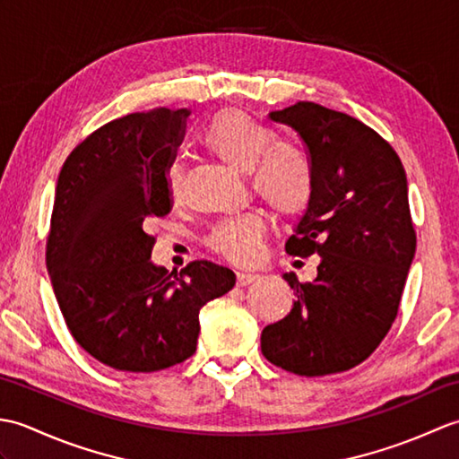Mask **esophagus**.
Segmentation results:
<instances>
[{"instance_id": "obj_1", "label": "esophagus", "mask_w": 459, "mask_h": 459, "mask_svg": "<svg viewBox=\"0 0 459 459\" xmlns=\"http://www.w3.org/2000/svg\"><path fill=\"white\" fill-rule=\"evenodd\" d=\"M260 276L258 274H250V272H238L237 274V281L238 286H248L252 281H256Z\"/></svg>"}]
</instances>
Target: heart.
Listing matches in <instances>:
<instances>
[{
    "mask_svg": "<svg viewBox=\"0 0 459 459\" xmlns=\"http://www.w3.org/2000/svg\"><path fill=\"white\" fill-rule=\"evenodd\" d=\"M203 142L240 173H250L252 187L272 209L286 217L301 214L314 197V169L304 152L276 142L264 124L238 110L219 112L204 130ZM183 175L178 165L168 169V189L178 199ZM266 221L260 212L238 214L212 229L209 247L237 264H250L260 256Z\"/></svg>",
    "mask_w": 459,
    "mask_h": 459,
    "instance_id": "heart-1",
    "label": "heart"
}]
</instances>
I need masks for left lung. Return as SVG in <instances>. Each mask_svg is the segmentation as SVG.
Segmentation results:
<instances>
[{"instance_id": "left-lung-1", "label": "left lung", "mask_w": 459, "mask_h": 459, "mask_svg": "<svg viewBox=\"0 0 459 459\" xmlns=\"http://www.w3.org/2000/svg\"><path fill=\"white\" fill-rule=\"evenodd\" d=\"M268 118L299 135L314 169L286 252L321 258L307 284L281 274L298 299L262 329V353L301 377L341 373L373 353L398 314L416 252L406 173L388 142L343 112L298 102Z\"/></svg>"}]
</instances>
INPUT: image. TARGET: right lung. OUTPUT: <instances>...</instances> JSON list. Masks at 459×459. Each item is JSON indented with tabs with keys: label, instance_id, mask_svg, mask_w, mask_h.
Returning a JSON list of instances; mask_svg holds the SVG:
<instances>
[{
	"label": "right lung",
	"instance_id": "1",
	"mask_svg": "<svg viewBox=\"0 0 459 459\" xmlns=\"http://www.w3.org/2000/svg\"><path fill=\"white\" fill-rule=\"evenodd\" d=\"M187 110L155 108L104 124L68 155L55 187L47 270L66 327L86 353L130 373L183 363L199 311L237 281L209 260L179 274L155 266L145 229L171 211L168 169Z\"/></svg>",
	"mask_w": 459,
	"mask_h": 459
}]
</instances>
